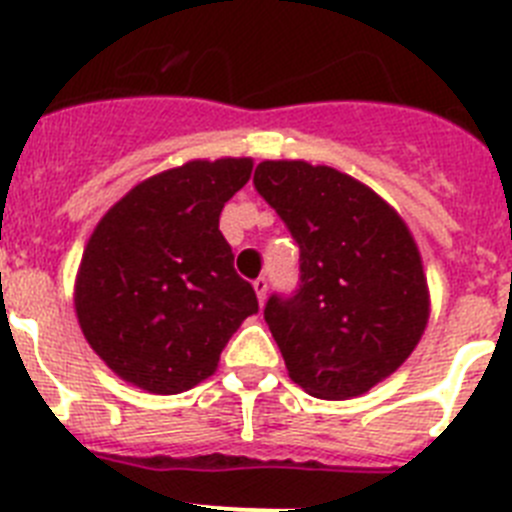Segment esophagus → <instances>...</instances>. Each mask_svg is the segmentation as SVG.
I'll use <instances>...</instances> for the list:
<instances>
[{
  "label": "esophagus",
  "instance_id": "34e87169",
  "mask_svg": "<svg viewBox=\"0 0 512 512\" xmlns=\"http://www.w3.org/2000/svg\"><path fill=\"white\" fill-rule=\"evenodd\" d=\"M253 292H256L259 302H261V305H264L266 292H269V282H266V277H259V279H256V282H253Z\"/></svg>",
  "mask_w": 512,
  "mask_h": 512
}]
</instances>
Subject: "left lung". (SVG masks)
<instances>
[{
  "instance_id": "obj_1",
  "label": "left lung",
  "mask_w": 512,
  "mask_h": 512,
  "mask_svg": "<svg viewBox=\"0 0 512 512\" xmlns=\"http://www.w3.org/2000/svg\"><path fill=\"white\" fill-rule=\"evenodd\" d=\"M253 187L300 246V289L264 320L292 382L312 397L369 392L413 354L428 284L408 225L377 192L330 166L261 161Z\"/></svg>"
}]
</instances>
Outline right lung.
<instances>
[{
    "label": "right lung",
    "mask_w": 512,
    "mask_h": 512,
    "mask_svg": "<svg viewBox=\"0 0 512 512\" xmlns=\"http://www.w3.org/2000/svg\"><path fill=\"white\" fill-rule=\"evenodd\" d=\"M251 158L189 161L130 189L89 238L74 305L94 354L125 382L179 395L212 377L259 300L220 233Z\"/></svg>",
    "instance_id": "add662e5"
}]
</instances>
